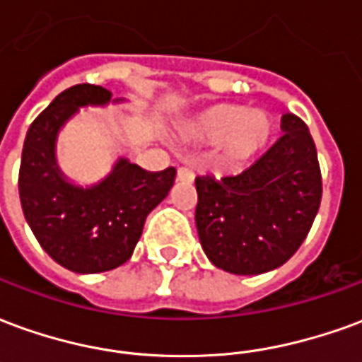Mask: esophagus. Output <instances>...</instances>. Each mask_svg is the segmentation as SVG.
Returning <instances> with one entry per match:
<instances>
[{
  "instance_id": "obj_1",
  "label": "esophagus",
  "mask_w": 362,
  "mask_h": 362,
  "mask_svg": "<svg viewBox=\"0 0 362 362\" xmlns=\"http://www.w3.org/2000/svg\"><path fill=\"white\" fill-rule=\"evenodd\" d=\"M178 180L180 182H192L194 180V170L188 166H180L178 168Z\"/></svg>"
}]
</instances>
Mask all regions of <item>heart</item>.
Here are the masks:
<instances>
[{"label":"heart","instance_id":"1","mask_svg":"<svg viewBox=\"0 0 362 362\" xmlns=\"http://www.w3.org/2000/svg\"><path fill=\"white\" fill-rule=\"evenodd\" d=\"M272 135L264 112L244 110L238 104H215L186 126V137L197 143L221 141L225 157L240 163L256 155Z\"/></svg>","mask_w":362,"mask_h":362}]
</instances>
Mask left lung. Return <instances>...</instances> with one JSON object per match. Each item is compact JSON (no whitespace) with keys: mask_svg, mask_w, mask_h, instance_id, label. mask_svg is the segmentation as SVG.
<instances>
[{"mask_svg":"<svg viewBox=\"0 0 362 362\" xmlns=\"http://www.w3.org/2000/svg\"><path fill=\"white\" fill-rule=\"evenodd\" d=\"M277 141L244 173L197 176L196 225L213 266L259 275L283 266L310 230L322 199L318 153L308 127L283 114Z\"/></svg>","mask_w":362,"mask_h":362,"instance_id":"left-lung-1","label":"left lung"}]
</instances>
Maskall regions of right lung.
Instances as JSON below:
<instances>
[{"label": "right lung", "mask_w": 362, "mask_h": 362, "mask_svg": "<svg viewBox=\"0 0 362 362\" xmlns=\"http://www.w3.org/2000/svg\"><path fill=\"white\" fill-rule=\"evenodd\" d=\"M110 90L83 83L59 93L30 124L23 145L19 196L28 227L54 262L75 273L110 272L132 258L145 219L173 188L176 168L149 173L119 158L89 188L67 182L56 139L81 106H104Z\"/></svg>", "instance_id": "add662e5"}]
</instances>
